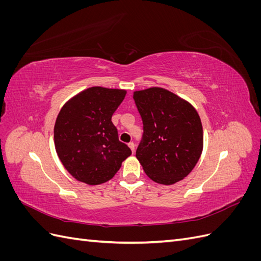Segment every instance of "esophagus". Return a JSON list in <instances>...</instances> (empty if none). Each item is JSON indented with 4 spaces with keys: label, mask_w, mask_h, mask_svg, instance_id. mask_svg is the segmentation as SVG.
I'll return each instance as SVG.
<instances>
[{
    "label": "esophagus",
    "mask_w": 261,
    "mask_h": 261,
    "mask_svg": "<svg viewBox=\"0 0 261 261\" xmlns=\"http://www.w3.org/2000/svg\"><path fill=\"white\" fill-rule=\"evenodd\" d=\"M128 147L130 148V150H132V152H134V151H135V144H134V143H133V141H132V143H129V144H128Z\"/></svg>",
    "instance_id": "esophagus-1"
}]
</instances>
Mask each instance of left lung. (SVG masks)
<instances>
[{
	"label": "left lung",
	"mask_w": 261,
	"mask_h": 261,
	"mask_svg": "<svg viewBox=\"0 0 261 261\" xmlns=\"http://www.w3.org/2000/svg\"><path fill=\"white\" fill-rule=\"evenodd\" d=\"M144 133L136 156L146 174L172 185L198 162L203 144L200 117L193 106L162 88L134 92Z\"/></svg>",
	"instance_id": "obj_1"
}]
</instances>
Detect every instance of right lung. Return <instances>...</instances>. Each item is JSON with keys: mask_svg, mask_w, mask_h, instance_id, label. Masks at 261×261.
<instances>
[{"mask_svg": "<svg viewBox=\"0 0 261 261\" xmlns=\"http://www.w3.org/2000/svg\"><path fill=\"white\" fill-rule=\"evenodd\" d=\"M126 91L91 87L70 99L54 126V144L64 168L77 180L98 185L111 179L132 154L118 140L112 115Z\"/></svg>", "mask_w": 261, "mask_h": 261, "instance_id": "1", "label": "right lung"}]
</instances>
